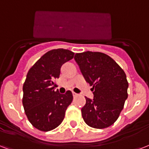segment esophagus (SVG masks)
Returning <instances> with one entry per match:
<instances>
[{
    "label": "esophagus",
    "instance_id": "34e87169",
    "mask_svg": "<svg viewBox=\"0 0 149 149\" xmlns=\"http://www.w3.org/2000/svg\"><path fill=\"white\" fill-rule=\"evenodd\" d=\"M72 94H73V96L74 97H77V96H78V94H77V93H72Z\"/></svg>",
    "mask_w": 149,
    "mask_h": 149
}]
</instances>
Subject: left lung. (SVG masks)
Segmentation results:
<instances>
[{"label":"left lung","instance_id":"1","mask_svg":"<svg viewBox=\"0 0 149 149\" xmlns=\"http://www.w3.org/2000/svg\"><path fill=\"white\" fill-rule=\"evenodd\" d=\"M74 60L85 81L93 86L94 95L93 100L85 97L86 103L81 108L84 121L93 128L111 126L127 99L126 74L113 59L100 52L76 54Z\"/></svg>","mask_w":149,"mask_h":149}]
</instances>
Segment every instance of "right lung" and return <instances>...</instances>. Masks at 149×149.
<instances>
[{"label":"right lung","instance_id":"1","mask_svg":"<svg viewBox=\"0 0 149 149\" xmlns=\"http://www.w3.org/2000/svg\"><path fill=\"white\" fill-rule=\"evenodd\" d=\"M74 56V53L68 49H52L41 56L28 72L23 84V107L29 121L40 131L57 127L72 102L71 91L61 94L54 88L62 65Z\"/></svg>","mask_w":149,"mask_h":149}]
</instances>
